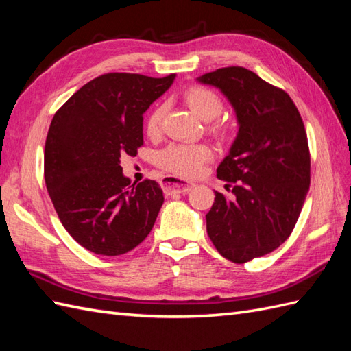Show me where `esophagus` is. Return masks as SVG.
<instances>
[{
    "instance_id": "1",
    "label": "esophagus",
    "mask_w": 351,
    "mask_h": 351,
    "mask_svg": "<svg viewBox=\"0 0 351 351\" xmlns=\"http://www.w3.org/2000/svg\"><path fill=\"white\" fill-rule=\"evenodd\" d=\"M161 187L167 196L175 195V193H187L193 189V184L176 178L173 175H166L161 180Z\"/></svg>"
}]
</instances>
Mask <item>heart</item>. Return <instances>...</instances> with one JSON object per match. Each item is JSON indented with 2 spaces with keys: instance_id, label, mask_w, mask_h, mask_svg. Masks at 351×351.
<instances>
[{
  "instance_id": "obj_1",
  "label": "heart",
  "mask_w": 351,
  "mask_h": 351,
  "mask_svg": "<svg viewBox=\"0 0 351 351\" xmlns=\"http://www.w3.org/2000/svg\"><path fill=\"white\" fill-rule=\"evenodd\" d=\"M184 99L189 107L195 111L197 117L208 123V131L215 137H226L228 126L221 121H214L223 111V102L220 96L214 90L204 86H191L184 93ZM164 114V104H155L145 119V131L151 138L160 136L161 122ZM211 149L206 145L191 143H173L161 149L156 154V164L170 173L180 176H196L199 175L204 164L211 158Z\"/></svg>"
}]
</instances>
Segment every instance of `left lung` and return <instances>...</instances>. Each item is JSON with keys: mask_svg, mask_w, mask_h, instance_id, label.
Segmentation results:
<instances>
[{"mask_svg": "<svg viewBox=\"0 0 351 351\" xmlns=\"http://www.w3.org/2000/svg\"><path fill=\"white\" fill-rule=\"evenodd\" d=\"M219 87L235 108L238 136L217 167L232 197L215 191L206 232L237 264L264 256L293 232L311 184V154L302 116L289 95L241 66L199 78Z\"/></svg>", "mask_w": 351, "mask_h": 351, "instance_id": "obj_1", "label": "left lung"}]
</instances>
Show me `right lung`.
I'll return each mask as SVG.
<instances>
[{
    "label": "right lung",
    "instance_id": "add662e5",
    "mask_svg": "<svg viewBox=\"0 0 351 351\" xmlns=\"http://www.w3.org/2000/svg\"><path fill=\"white\" fill-rule=\"evenodd\" d=\"M110 72L73 93L57 110L45 141V184L71 237L96 255L132 250L154 228L164 202L152 180L132 184L121 156L143 146V113L173 83Z\"/></svg>",
    "mask_w": 351,
    "mask_h": 351
}]
</instances>
